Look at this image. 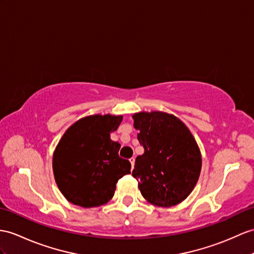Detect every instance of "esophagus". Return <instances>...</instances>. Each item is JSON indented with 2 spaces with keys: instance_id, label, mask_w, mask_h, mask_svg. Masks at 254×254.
Masks as SVG:
<instances>
[{
  "instance_id": "obj_1",
  "label": "esophagus",
  "mask_w": 254,
  "mask_h": 254,
  "mask_svg": "<svg viewBox=\"0 0 254 254\" xmlns=\"http://www.w3.org/2000/svg\"><path fill=\"white\" fill-rule=\"evenodd\" d=\"M134 157H131L130 159H129V162H130L131 163V167H132V169H133V167H134Z\"/></svg>"
}]
</instances>
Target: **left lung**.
Here are the masks:
<instances>
[{
  "mask_svg": "<svg viewBox=\"0 0 254 254\" xmlns=\"http://www.w3.org/2000/svg\"><path fill=\"white\" fill-rule=\"evenodd\" d=\"M144 153L137 156L132 177L142 196L154 206L169 208L194 190L201 170L198 144L177 116L160 111L132 115Z\"/></svg>",
  "mask_w": 254,
  "mask_h": 254,
  "instance_id": "8db88e82",
  "label": "left lung"
}]
</instances>
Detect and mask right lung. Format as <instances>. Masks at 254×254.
Listing matches in <instances>:
<instances>
[{"label": "right lung", "instance_id": "obj_1", "mask_svg": "<svg viewBox=\"0 0 254 254\" xmlns=\"http://www.w3.org/2000/svg\"><path fill=\"white\" fill-rule=\"evenodd\" d=\"M122 115H89L66 129L55 148L53 171L61 193L73 205L92 208L114 196L116 183L130 174L131 164L120 157L121 144L110 133Z\"/></svg>", "mask_w": 254, "mask_h": 254}]
</instances>
